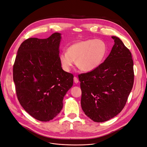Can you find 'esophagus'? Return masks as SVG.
<instances>
[{
    "label": "esophagus",
    "mask_w": 147,
    "mask_h": 147,
    "mask_svg": "<svg viewBox=\"0 0 147 147\" xmlns=\"http://www.w3.org/2000/svg\"><path fill=\"white\" fill-rule=\"evenodd\" d=\"M74 83H75L76 84H77V83H78V79L77 77H76V76H74Z\"/></svg>",
    "instance_id": "obj_1"
}]
</instances>
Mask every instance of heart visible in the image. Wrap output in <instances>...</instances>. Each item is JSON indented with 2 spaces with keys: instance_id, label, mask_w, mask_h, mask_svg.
I'll return each mask as SVG.
<instances>
[{
  "instance_id": "1",
  "label": "heart",
  "mask_w": 147,
  "mask_h": 147,
  "mask_svg": "<svg viewBox=\"0 0 147 147\" xmlns=\"http://www.w3.org/2000/svg\"><path fill=\"white\" fill-rule=\"evenodd\" d=\"M108 49L105 43L100 39H87L78 41L60 53L59 60L63 69L69 72L75 61L78 67L84 71L98 68L104 63Z\"/></svg>"
}]
</instances>
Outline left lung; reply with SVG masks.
<instances>
[{
  "mask_svg": "<svg viewBox=\"0 0 147 147\" xmlns=\"http://www.w3.org/2000/svg\"><path fill=\"white\" fill-rule=\"evenodd\" d=\"M109 56L97 69L78 76L81 105L97 123L107 121L122 111L134 84L131 53L118 37Z\"/></svg>",
  "mask_w": 147,
  "mask_h": 147,
  "instance_id": "1",
  "label": "left lung"
}]
</instances>
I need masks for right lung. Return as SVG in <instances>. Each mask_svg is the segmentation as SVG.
Instances as JSON below:
<instances>
[{"label": "right lung", "instance_id": "obj_1", "mask_svg": "<svg viewBox=\"0 0 147 147\" xmlns=\"http://www.w3.org/2000/svg\"><path fill=\"white\" fill-rule=\"evenodd\" d=\"M61 34L45 39L29 38L20 46L13 65L18 99L35 119L49 121L59 114L73 84V75L62 69L59 60Z\"/></svg>", "mask_w": 147, "mask_h": 147}]
</instances>
